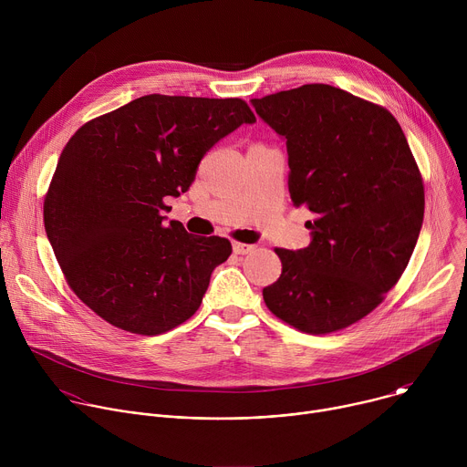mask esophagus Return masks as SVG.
Returning <instances> with one entry per match:
<instances>
[{
  "label": "esophagus",
  "mask_w": 467,
  "mask_h": 467,
  "mask_svg": "<svg viewBox=\"0 0 467 467\" xmlns=\"http://www.w3.org/2000/svg\"><path fill=\"white\" fill-rule=\"evenodd\" d=\"M254 249V245L253 244H242V242H233V251L236 253V254H247V253H251Z\"/></svg>",
  "instance_id": "1"
}]
</instances>
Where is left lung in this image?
Returning a JSON list of instances; mask_svg holds the SVG:
<instances>
[{
  "instance_id": "obj_1",
  "label": "left lung",
  "mask_w": 467,
  "mask_h": 467,
  "mask_svg": "<svg viewBox=\"0 0 467 467\" xmlns=\"http://www.w3.org/2000/svg\"><path fill=\"white\" fill-rule=\"evenodd\" d=\"M288 150V190L306 222L305 249H275L283 274L262 290L288 325L327 335L368 316L403 275L416 247L425 193L397 119L330 85L251 99Z\"/></svg>"
}]
</instances>
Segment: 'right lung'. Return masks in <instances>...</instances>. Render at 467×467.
Listing matches in <instances>:
<instances>
[{
    "label": "right lung",
    "mask_w": 467,
    "mask_h": 467,
    "mask_svg": "<svg viewBox=\"0 0 467 467\" xmlns=\"http://www.w3.org/2000/svg\"><path fill=\"white\" fill-rule=\"evenodd\" d=\"M256 118L238 98L150 94L85 123L66 144L44 199V227L76 296L110 325L155 337L199 308L220 236L166 222L205 153Z\"/></svg>",
    "instance_id": "right-lung-1"
}]
</instances>
